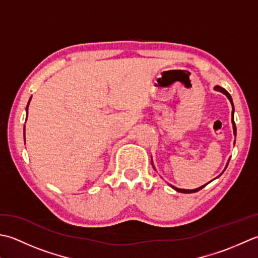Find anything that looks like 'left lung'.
Instances as JSON below:
<instances>
[{"mask_svg":"<svg viewBox=\"0 0 258 258\" xmlns=\"http://www.w3.org/2000/svg\"><path fill=\"white\" fill-rule=\"evenodd\" d=\"M215 90L216 91H219V92H222V93H224L226 97H227L228 99H229V101H230V103H232V106H233V111H232V122H233V129H234V136L236 137V124H235V121H234V103H233V99H232V97H230V94L225 90L224 88H222V87H219V86H216L214 88ZM151 162H152V160H151ZM227 165H228V162H227ZM154 166V165H152ZM227 167V166H226ZM155 168V167H154ZM220 175H222V173H220ZM207 185V183H206ZM206 185H204V186H202V187H199V188H196V189H180V188H177V187H175V186H172V185H170V187L171 188H173L175 189V190H177L178 192H183V194H191V192H196V191H198V190H201L202 188H204L205 186Z\"/></svg>","mask_w":258,"mask_h":258,"instance_id":"1","label":"left lung"}]
</instances>
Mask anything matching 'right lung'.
Returning a JSON list of instances; mask_svg holds the SVG:
<instances>
[{
    "mask_svg": "<svg viewBox=\"0 0 258 258\" xmlns=\"http://www.w3.org/2000/svg\"><path fill=\"white\" fill-rule=\"evenodd\" d=\"M30 100H31V98H30ZM30 100L28 102V106H26V117H28V108H29V104H30ZM24 130H25V125H24Z\"/></svg>",
    "mask_w": 258,
    "mask_h": 258,
    "instance_id": "1",
    "label": "right lung"
}]
</instances>
